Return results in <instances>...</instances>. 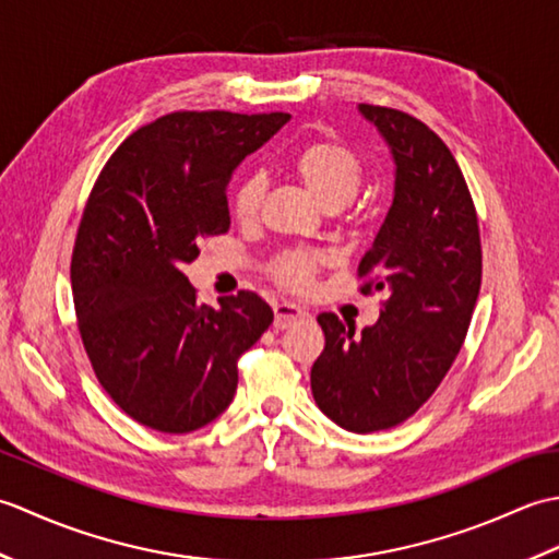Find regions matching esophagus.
<instances>
[{"label":"esophagus","instance_id":"obj_1","mask_svg":"<svg viewBox=\"0 0 559 559\" xmlns=\"http://www.w3.org/2000/svg\"><path fill=\"white\" fill-rule=\"evenodd\" d=\"M273 326L276 329H288V326H293V324H298V322H305L307 314L302 307H298V305H290V302H278V305H273Z\"/></svg>","mask_w":559,"mask_h":559}]
</instances>
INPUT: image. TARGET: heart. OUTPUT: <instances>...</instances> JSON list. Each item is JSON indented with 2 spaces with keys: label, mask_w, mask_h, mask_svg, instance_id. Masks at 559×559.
<instances>
[{
  "label": "heart",
  "mask_w": 559,
  "mask_h": 559,
  "mask_svg": "<svg viewBox=\"0 0 559 559\" xmlns=\"http://www.w3.org/2000/svg\"><path fill=\"white\" fill-rule=\"evenodd\" d=\"M290 170L324 211H338L358 194L362 185V160L338 141H310L290 160ZM266 182L261 175H247L233 187L230 209L240 223H252L264 199ZM322 257L305 249H290L271 261V278L281 288L295 293L307 290L314 283Z\"/></svg>",
  "instance_id": "heart-1"
}]
</instances>
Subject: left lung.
<instances>
[{
  "label": "left lung",
  "instance_id": "left-lung-1",
  "mask_svg": "<svg viewBox=\"0 0 559 559\" xmlns=\"http://www.w3.org/2000/svg\"><path fill=\"white\" fill-rule=\"evenodd\" d=\"M358 110L396 165L394 201L358 266L360 293L384 290L386 300L362 334L331 312L317 317L326 343L312 394L326 418L367 435L408 420L442 384L468 334L483 249L468 185L444 141L408 112Z\"/></svg>",
  "mask_w": 559,
  "mask_h": 559
}]
</instances>
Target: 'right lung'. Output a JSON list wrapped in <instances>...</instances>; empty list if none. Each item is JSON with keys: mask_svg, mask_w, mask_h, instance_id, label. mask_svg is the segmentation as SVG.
Instances as JSON below:
<instances>
[{"mask_svg": "<svg viewBox=\"0 0 559 559\" xmlns=\"http://www.w3.org/2000/svg\"><path fill=\"white\" fill-rule=\"evenodd\" d=\"M288 112L182 110L124 139L83 209L71 254L79 334L100 386L129 418L185 435L216 420L237 358L273 322L257 293L197 305L182 273L230 228V177Z\"/></svg>", "mask_w": 559, "mask_h": 559, "instance_id": "obj_1", "label": "right lung"}]
</instances>
